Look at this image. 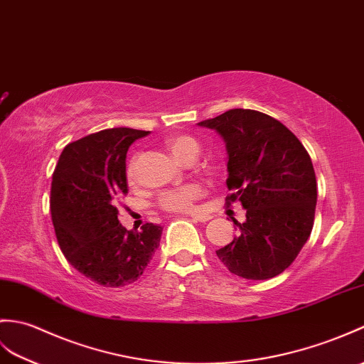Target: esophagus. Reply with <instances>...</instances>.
<instances>
[{"label": "esophagus", "mask_w": 364, "mask_h": 364, "mask_svg": "<svg viewBox=\"0 0 364 364\" xmlns=\"http://www.w3.org/2000/svg\"><path fill=\"white\" fill-rule=\"evenodd\" d=\"M191 217L193 218V220L201 222V223H206L210 220V215H206V214H192Z\"/></svg>", "instance_id": "esophagus-1"}]
</instances>
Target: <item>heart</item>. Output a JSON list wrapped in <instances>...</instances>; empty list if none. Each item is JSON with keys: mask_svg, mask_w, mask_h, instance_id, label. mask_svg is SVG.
I'll list each match as a JSON object with an SVG mask.
<instances>
[{"mask_svg": "<svg viewBox=\"0 0 364 364\" xmlns=\"http://www.w3.org/2000/svg\"><path fill=\"white\" fill-rule=\"evenodd\" d=\"M166 146L180 161H184L192 155L197 156L200 151L198 141L189 136V134H172V136L166 138ZM127 176H129V181H134V176H136V155L130 159L129 166H127ZM203 193H205L203 184L188 183L180 186V188L164 191L158 197V206L168 210V213H192L193 208H196V201Z\"/></svg>", "mask_w": 364, "mask_h": 364, "instance_id": "heart-1", "label": "heart"}]
</instances>
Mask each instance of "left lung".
<instances>
[{"label":"left lung","mask_w":364,"mask_h":364,"mask_svg":"<svg viewBox=\"0 0 364 364\" xmlns=\"http://www.w3.org/2000/svg\"><path fill=\"white\" fill-rule=\"evenodd\" d=\"M226 142V208L240 201L247 222L217 250L232 274L252 281L289 268L310 237L316 208V176L301 141L274 117L256 109L232 108L198 122Z\"/></svg>","instance_id":"obj_1"}]
</instances>
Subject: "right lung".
Segmentation results:
<instances>
[{
    "instance_id": "right-lung-1",
    "label": "right lung",
    "mask_w": 364,
    "mask_h": 364,
    "mask_svg": "<svg viewBox=\"0 0 364 364\" xmlns=\"http://www.w3.org/2000/svg\"><path fill=\"white\" fill-rule=\"evenodd\" d=\"M146 130L107 129L70 142L50 183V215L66 260L102 287L138 281L159 247L163 228L154 223L127 231L117 201L127 196L125 158Z\"/></svg>"
}]
</instances>
